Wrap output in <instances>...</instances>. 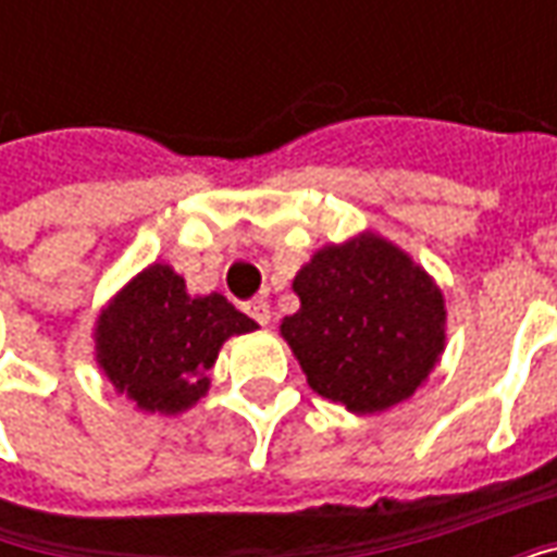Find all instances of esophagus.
<instances>
[{
    "label": "esophagus",
    "instance_id": "obj_1",
    "mask_svg": "<svg viewBox=\"0 0 557 557\" xmlns=\"http://www.w3.org/2000/svg\"><path fill=\"white\" fill-rule=\"evenodd\" d=\"M244 310H247V315H250V319H256V322H259L262 327H268V322H271V304L262 301V298L250 301L247 307H244Z\"/></svg>",
    "mask_w": 557,
    "mask_h": 557
}]
</instances>
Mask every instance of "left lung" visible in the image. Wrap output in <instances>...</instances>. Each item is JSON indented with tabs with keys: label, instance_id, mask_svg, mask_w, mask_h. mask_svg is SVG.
I'll return each mask as SVG.
<instances>
[{
	"label": "left lung",
	"instance_id": "left-lung-1",
	"mask_svg": "<svg viewBox=\"0 0 557 557\" xmlns=\"http://www.w3.org/2000/svg\"><path fill=\"white\" fill-rule=\"evenodd\" d=\"M292 289L301 307L280 322V337L301 363L307 385L351 414L406 403L442 361V289L379 232L319 247Z\"/></svg>",
	"mask_w": 557,
	"mask_h": 557
}]
</instances>
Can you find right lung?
Listing matches in <instances>:
<instances>
[{
    "mask_svg": "<svg viewBox=\"0 0 557 557\" xmlns=\"http://www.w3.org/2000/svg\"><path fill=\"white\" fill-rule=\"evenodd\" d=\"M220 292L190 295L182 274L151 262L115 292L95 319V361L146 414L175 418L208 394L223 343L256 331Z\"/></svg>",
    "mask_w": 557,
    "mask_h": 557,
    "instance_id": "obj_1",
    "label": "right lung"
}]
</instances>
